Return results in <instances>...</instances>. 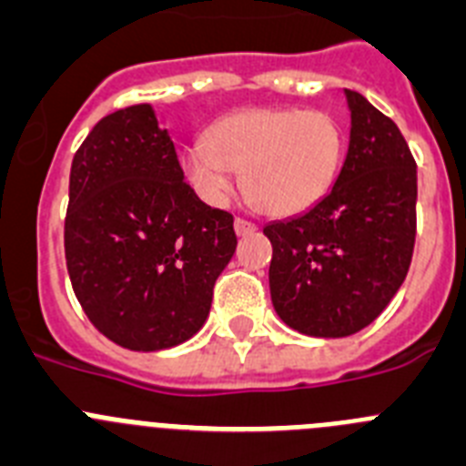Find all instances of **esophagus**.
Segmentation results:
<instances>
[{
	"label": "esophagus",
	"mask_w": 466,
	"mask_h": 466,
	"mask_svg": "<svg viewBox=\"0 0 466 466\" xmlns=\"http://www.w3.org/2000/svg\"><path fill=\"white\" fill-rule=\"evenodd\" d=\"M234 229H237L238 237H248V234H253L255 229H258V225L246 220V218H237V220H234Z\"/></svg>",
	"instance_id": "34e87169"
}]
</instances>
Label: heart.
<instances>
[{"instance_id": "obj_1", "label": "heart", "mask_w": 466, "mask_h": 466, "mask_svg": "<svg viewBox=\"0 0 466 466\" xmlns=\"http://www.w3.org/2000/svg\"><path fill=\"white\" fill-rule=\"evenodd\" d=\"M343 160V129L332 113L255 106L223 116L207 139L183 155L195 190L208 204H225L234 171L243 172L250 202L269 216H297L332 190Z\"/></svg>"}]
</instances>
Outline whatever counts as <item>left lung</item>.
<instances>
[{"label":"left lung","instance_id":"obj_1","mask_svg":"<svg viewBox=\"0 0 466 466\" xmlns=\"http://www.w3.org/2000/svg\"><path fill=\"white\" fill-rule=\"evenodd\" d=\"M350 141L334 187L316 207L264 228L276 313L309 337L360 332L409 274L416 243L418 169L392 120L346 90Z\"/></svg>","mask_w":466,"mask_h":466}]
</instances>
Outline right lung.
Segmentation results:
<instances>
[{
    "label": "right lung",
    "mask_w": 466,
    "mask_h": 466,
    "mask_svg": "<svg viewBox=\"0 0 466 466\" xmlns=\"http://www.w3.org/2000/svg\"><path fill=\"white\" fill-rule=\"evenodd\" d=\"M237 250L232 213L186 183L150 104L99 120L74 155L65 255L90 322L129 350H165L207 322Z\"/></svg>",
    "instance_id": "right-lung-1"
}]
</instances>
